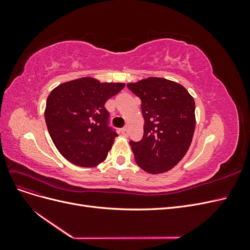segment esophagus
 Listing matches in <instances>:
<instances>
[{"mask_svg": "<svg viewBox=\"0 0 250 250\" xmlns=\"http://www.w3.org/2000/svg\"><path fill=\"white\" fill-rule=\"evenodd\" d=\"M121 133H122L123 135H127V134H128V131H127V128H126V127L122 128V129H121Z\"/></svg>", "mask_w": 250, "mask_h": 250, "instance_id": "34e87169", "label": "esophagus"}]
</instances>
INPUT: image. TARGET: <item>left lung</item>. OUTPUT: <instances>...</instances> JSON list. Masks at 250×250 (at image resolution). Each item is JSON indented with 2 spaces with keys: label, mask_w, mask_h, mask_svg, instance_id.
<instances>
[{
  "label": "left lung",
  "mask_w": 250,
  "mask_h": 250,
  "mask_svg": "<svg viewBox=\"0 0 250 250\" xmlns=\"http://www.w3.org/2000/svg\"><path fill=\"white\" fill-rule=\"evenodd\" d=\"M142 104L144 135L130 141L135 162L148 173L167 172L185 156L195 130V102L176 82L150 77L127 84Z\"/></svg>",
  "instance_id": "8db88e82"
}]
</instances>
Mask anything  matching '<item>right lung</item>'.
I'll return each mask as SVG.
<instances>
[{
    "mask_svg": "<svg viewBox=\"0 0 250 250\" xmlns=\"http://www.w3.org/2000/svg\"><path fill=\"white\" fill-rule=\"evenodd\" d=\"M124 86V83H100L85 77L52 90L44 119L53 143L65 160L90 168L106 158L118 134L109 125L104 105Z\"/></svg>",
    "mask_w": 250,
    "mask_h": 250,
    "instance_id": "obj_1",
    "label": "right lung"
}]
</instances>
